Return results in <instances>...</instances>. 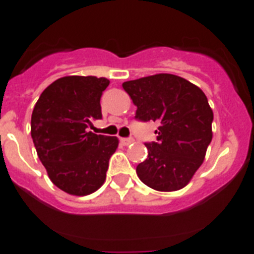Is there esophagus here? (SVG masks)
Here are the masks:
<instances>
[{"mask_svg":"<svg viewBox=\"0 0 254 254\" xmlns=\"http://www.w3.org/2000/svg\"><path fill=\"white\" fill-rule=\"evenodd\" d=\"M120 142H121V144L129 145L134 142V139L133 138H120Z\"/></svg>","mask_w":254,"mask_h":254,"instance_id":"esophagus-1","label":"esophagus"}]
</instances>
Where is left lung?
Returning a JSON list of instances; mask_svg holds the SVG:
<instances>
[{
    "label": "left lung",
    "instance_id": "left-lung-1",
    "mask_svg": "<svg viewBox=\"0 0 254 254\" xmlns=\"http://www.w3.org/2000/svg\"><path fill=\"white\" fill-rule=\"evenodd\" d=\"M136 106L135 119L157 121L156 142H147L148 157L136 166L149 188H184L199 169L212 140L213 112L206 94L187 79L157 74L123 83Z\"/></svg>",
    "mask_w": 254,
    "mask_h": 254
}]
</instances>
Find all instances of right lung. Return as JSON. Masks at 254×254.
I'll use <instances>...</instances> for the list:
<instances>
[{
    "instance_id": "right-lung-1",
    "label": "right lung",
    "mask_w": 254,
    "mask_h": 254,
    "mask_svg": "<svg viewBox=\"0 0 254 254\" xmlns=\"http://www.w3.org/2000/svg\"><path fill=\"white\" fill-rule=\"evenodd\" d=\"M110 80L96 76H64L48 85L35 103L30 133L39 160L57 188L88 195L105 183L116 136L88 131L102 119L101 97Z\"/></svg>"
}]
</instances>
